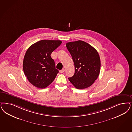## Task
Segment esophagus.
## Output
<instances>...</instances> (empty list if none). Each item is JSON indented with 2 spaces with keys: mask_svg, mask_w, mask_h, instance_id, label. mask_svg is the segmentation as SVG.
Wrapping results in <instances>:
<instances>
[{
  "mask_svg": "<svg viewBox=\"0 0 132 132\" xmlns=\"http://www.w3.org/2000/svg\"><path fill=\"white\" fill-rule=\"evenodd\" d=\"M65 71V69H62V70H60L59 71V72L60 73H63Z\"/></svg>",
  "mask_w": 132,
  "mask_h": 132,
  "instance_id": "34e87169",
  "label": "esophagus"
}]
</instances>
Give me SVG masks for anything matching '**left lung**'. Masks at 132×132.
Returning <instances> with one entry per match:
<instances>
[{
  "mask_svg": "<svg viewBox=\"0 0 132 132\" xmlns=\"http://www.w3.org/2000/svg\"><path fill=\"white\" fill-rule=\"evenodd\" d=\"M75 65V72L69 81L77 89H85L94 83L100 69V57L92 46L81 40L66 43Z\"/></svg>",
  "mask_w": 132,
  "mask_h": 132,
  "instance_id": "1",
  "label": "left lung"
}]
</instances>
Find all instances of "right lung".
<instances>
[{"label": "right lung", "mask_w": 132, "mask_h": 132, "mask_svg": "<svg viewBox=\"0 0 132 132\" xmlns=\"http://www.w3.org/2000/svg\"><path fill=\"white\" fill-rule=\"evenodd\" d=\"M61 43L60 40H42L28 49L23 59V71L34 86L44 89L54 80L59 70L51 55Z\"/></svg>", "instance_id": "obj_1"}]
</instances>
